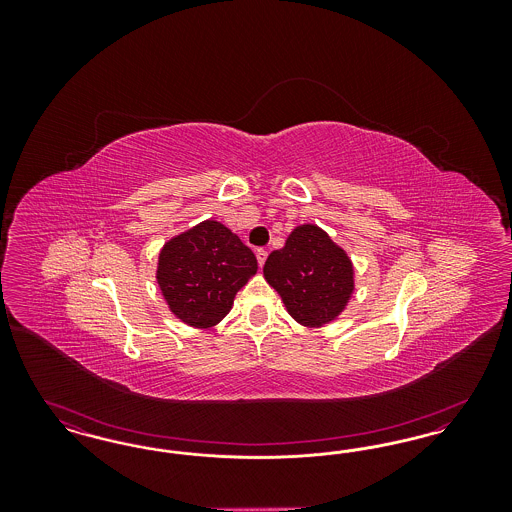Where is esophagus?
Returning <instances> with one entry per match:
<instances>
[{"label":"esophagus","instance_id":"34e87169","mask_svg":"<svg viewBox=\"0 0 512 512\" xmlns=\"http://www.w3.org/2000/svg\"><path fill=\"white\" fill-rule=\"evenodd\" d=\"M255 255H257V261H259V267H263L268 257L267 249H257V251H255Z\"/></svg>","mask_w":512,"mask_h":512}]
</instances>
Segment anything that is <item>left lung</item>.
Segmentation results:
<instances>
[{"instance_id": "1", "label": "left lung", "mask_w": 512, "mask_h": 512, "mask_svg": "<svg viewBox=\"0 0 512 512\" xmlns=\"http://www.w3.org/2000/svg\"><path fill=\"white\" fill-rule=\"evenodd\" d=\"M263 274L288 315L309 328L340 317L355 293L349 253L311 222L295 226L284 247L268 255Z\"/></svg>"}]
</instances>
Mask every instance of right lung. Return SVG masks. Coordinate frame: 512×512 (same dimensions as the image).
Segmentation results:
<instances>
[{"mask_svg": "<svg viewBox=\"0 0 512 512\" xmlns=\"http://www.w3.org/2000/svg\"><path fill=\"white\" fill-rule=\"evenodd\" d=\"M253 251L219 220H201L159 251L155 278L174 317L211 328L226 317L236 293L257 274Z\"/></svg>", "mask_w": 512, "mask_h": 512, "instance_id": "right-lung-1", "label": "right lung"}]
</instances>
